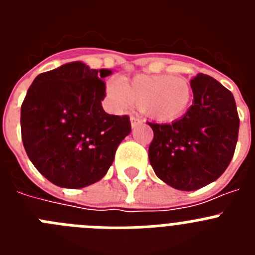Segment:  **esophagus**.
Returning a JSON list of instances; mask_svg holds the SVG:
<instances>
[{"label":"esophagus","mask_w":255,"mask_h":255,"mask_svg":"<svg viewBox=\"0 0 255 255\" xmlns=\"http://www.w3.org/2000/svg\"><path fill=\"white\" fill-rule=\"evenodd\" d=\"M130 121H131V128L134 129V128H136L138 125H140L141 123H143V120H141L140 117L136 116V115H132L131 117H130Z\"/></svg>","instance_id":"obj_1"}]
</instances>
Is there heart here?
Masks as SVG:
<instances>
[{
	"mask_svg": "<svg viewBox=\"0 0 255 255\" xmlns=\"http://www.w3.org/2000/svg\"><path fill=\"white\" fill-rule=\"evenodd\" d=\"M106 93L116 110L136 106L145 116L161 123L181 119L193 101V88L188 79L167 74H140L130 80L112 79Z\"/></svg>",
	"mask_w": 255,
	"mask_h": 255,
	"instance_id": "heart-1",
	"label": "heart"
}]
</instances>
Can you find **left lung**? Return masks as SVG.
Here are the masks:
<instances>
[{"label": "left lung", "instance_id": "1", "mask_svg": "<svg viewBox=\"0 0 255 255\" xmlns=\"http://www.w3.org/2000/svg\"><path fill=\"white\" fill-rule=\"evenodd\" d=\"M194 101L172 124H148V155L155 175L177 190L191 191L216 181L233 159L239 115L233 93L216 79L198 74L190 82Z\"/></svg>", "mask_w": 255, "mask_h": 255}]
</instances>
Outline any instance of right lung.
<instances>
[{
	"mask_svg": "<svg viewBox=\"0 0 255 255\" xmlns=\"http://www.w3.org/2000/svg\"><path fill=\"white\" fill-rule=\"evenodd\" d=\"M80 61L39 74L21 105V139L31 163L47 180L67 189L100 181L119 144L131 131L129 116L106 114L103 78Z\"/></svg>",
	"mask_w": 255,
	"mask_h": 255,
	"instance_id": "obj_1",
	"label": "right lung"
}]
</instances>
